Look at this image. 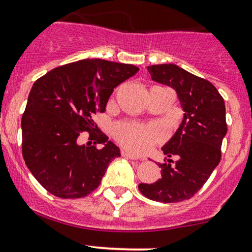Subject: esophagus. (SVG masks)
<instances>
[{
  "label": "esophagus",
  "mask_w": 252,
  "mask_h": 252,
  "mask_svg": "<svg viewBox=\"0 0 252 252\" xmlns=\"http://www.w3.org/2000/svg\"><path fill=\"white\" fill-rule=\"evenodd\" d=\"M121 155L125 156V158H131V159H143V158H138L137 155H133V154H131V153H129V151H126V150H123V151H121Z\"/></svg>",
  "instance_id": "esophagus-1"
}]
</instances>
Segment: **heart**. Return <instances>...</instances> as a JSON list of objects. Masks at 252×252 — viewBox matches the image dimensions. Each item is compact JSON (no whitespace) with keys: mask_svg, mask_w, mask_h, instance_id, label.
Segmentation results:
<instances>
[{"mask_svg":"<svg viewBox=\"0 0 252 252\" xmlns=\"http://www.w3.org/2000/svg\"><path fill=\"white\" fill-rule=\"evenodd\" d=\"M114 136L120 144L133 153H144L162 139L158 128L133 123H120L114 127Z\"/></svg>","mask_w":252,"mask_h":252,"instance_id":"1","label":"heart"}]
</instances>
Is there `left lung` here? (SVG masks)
I'll return each mask as SVG.
<instances>
[{
    "label": "left lung",
    "mask_w": 252,
    "mask_h": 252,
    "mask_svg": "<svg viewBox=\"0 0 252 252\" xmlns=\"http://www.w3.org/2000/svg\"><path fill=\"white\" fill-rule=\"evenodd\" d=\"M151 79L177 91L184 119L172 139L162 148L167 155L161 179L139 184L149 199L175 203L190 199L209 179L221 159V144L227 133L226 108L218 89L173 63L148 66ZM174 156L177 161L169 158Z\"/></svg>",
    "instance_id": "left-lung-1"
}]
</instances>
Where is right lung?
Instances as JSON below:
<instances>
[{
  "instance_id": "add662e5",
  "label": "right lung",
  "mask_w": 252,
  "mask_h": 252,
  "mask_svg": "<svg viewBox=\"0 0 252 252\" xmlns=\"http://www.w3.org/2000/svg\"><path fill=\"white\" fill-rule=\"evenodd\" d=\"M138 71L133 64L86 59L56 67L34 82L21 119L23 156L51 194L80 198L98 188L120 150L99 131L94 116L104 112L114 88ZM83 131L89 132L94 146L77 143Z\"/></svg>"
}]
</instances>
